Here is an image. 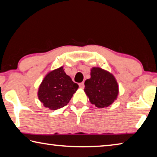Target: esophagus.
<instances>
[{
  "instance_id": "34e87169",
  "label": "esophagus",
  "mask_w": 157,
  "mask_h": 157,
  "mask_svg": "<svg viewBox=\"0 0 157 157\" xmlns=\"http://www.w3.org/2000/svg\"><path fill=\"white\" fill-rule=\"evenodd\" d=\"M79 88L84 89V83L83 82H81V83L79 84Z\"/></svg>"
}]
</instances>
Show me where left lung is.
<instances>
[{"label": "left lung", "mask_w": 157, "mask_h": 157, "mask_svg": "<svg viewBox=\"0 0 157 157\" xmlns=\"http://www.w3.org/2000/svg\"><path fill=\"white\" fill-rule=\"evenodd\" d=\"M84 85V92L90 102L98 108L109 107L118 95V84L115 77L99 67L91 69V78L85 81Z\"/></svg>", "instance_id": "obj_1"}]
</instances>
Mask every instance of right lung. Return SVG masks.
I'll return each mask as SVG.
<instances>
[{"label":"right lung","mask_w":157,"mask_h":157,"mask_svg":"<svg viewBox=\"0 0 157 157\" xmlns=\"http://www.w3.org/2000/svg\"><path fill=\"white\" fill-rule=\"evenodd\" d=\"M78 87V84L73 82L61 66L45 76L37 95L45 107L56 110L67 105Z\"/></svg>","instance_id":"right-lung-1"}]
</instances>
